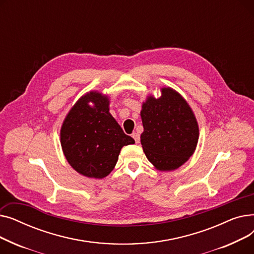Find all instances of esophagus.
Masks as SVG:
<instances>
[{
	"label": "esophagus",
	"mask_w": 254,
	"mask_h": 254,
	"mask_svg": "<svg viewBox=\"0 0 254 254\" xmlns=\"http://www.w3.org/2000/svg\"><path fill=\"white\" fill-rule=\"evenodd\" d=\"M131 137L134 138V140H135V142H136L137 144H139V143H140V135L138 134V132H132Z\"/></svg>",
	"instance_id": "esophagus-1"
}]
</instances>
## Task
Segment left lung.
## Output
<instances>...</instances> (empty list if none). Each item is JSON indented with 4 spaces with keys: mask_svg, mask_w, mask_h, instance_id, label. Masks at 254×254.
<instances>
[{
    "mask_svg": "<svg viewBox=\"0 0 254 254\" xmlns=\"http://www.w3.org/2000/svg\"><path fill=\"white\" fill-rule=\"evenodd\" d=\"M141 117V144L148 161L161 171L179 168L192 155L198 140L196 119L189 104L172 88L148 98Z\"/></svg>",
    "mask_w": 254,
    "mask_h": 254,
    "instance_id": "left-lung-1",
    "label": "left lung"
}]
</instances>
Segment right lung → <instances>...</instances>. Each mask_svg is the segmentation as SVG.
I'll use <instances>...</instances> for the list:
<instances>
[{
  "label": "right lung",
  "instance_id": "obj_1",
  "mask_svg": "<svg viewBox=\"0 0 254 254\" xmlns=\"http://www.w3.org/2000/svg\"><path fill=\"white\" fill-rule=\"evenodd\" d=\"M108 106V98L89 92L75 104L62 127L61 143L66 161L86 177H106L124 146L135 143L109 113Z\"/></svg>",
  "mask_w": 254,
  "mask_h": 254
}]
</instances>
